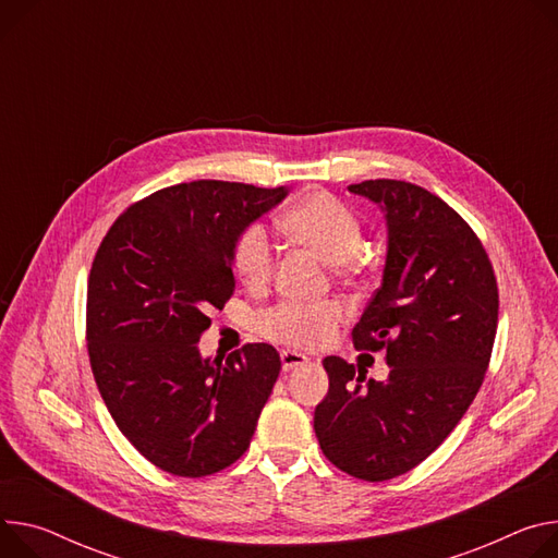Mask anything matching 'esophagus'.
<instances>
[{
  "label": "esophagus",
  "instance_id": "34e87169",
  "mask_svg": "<svg viewBox=\"0 0 558 558\" xmlns=\"http://www.w3.org/2000/svg\"><path fill=\"white\" fill-rule=\"evenodd\" d=\"M280 361H282V369H284V372H291V369H295V367H302V365L310 363V359L305 356V353L291 351V349H282V351H280Z\"/></svg>",
  "mask_w": 558,
  "mask_h": 558
}]
</instances>
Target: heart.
<instances>
[{"mask_svg":"<svg viewBox=\"0 0 558 558\" xmlns=\"http://www.w3.org/2000/svg\"><path fill=\"white\" fill-rule=\"evenodd\" d=\"M280 227L291 240L333 263L336 274L347 282H365L376 271L374 253L361 244V216L331 191L314 189L298 197L284 211ZM231 260L246 287H267L276 271V244L269 229L263 222L244 227L233 244ZM344 318L347 312L340 302H280L258 316L256 329L263 338L287 347L316 349L333 338Z\"/></svg>","mask_w":558,"mask_h":558,"instance_id":"obj_1","label":"heart"}]
</instances>
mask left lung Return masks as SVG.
Masks as SVG:
<instances>
[{"mask_svg": "<svg viewBox=\"0 0 558 558\" xmlns=\"http://www.w3.org/2000/svg\"><path fill=\"white\" fill-rule=\"evenodd\" d=\"M349 191L378 202L389 227L383 284L351 338L391 369L363 385L356 365L327 356L314 429L329 463L380 483L421 465L465 416L492 359L498 284L481 238L438 195L402 180Z\"/></svg>", "mask_w": 558, "mask_h": 558, "instance_id": "obj_1", "label": "left lung"}]
</instances>
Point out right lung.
Instances as JSON below:
<instances>
[{"mask_svg": "<svg viewBox=\"0 0 558 558\" xmlns=\"http://www.w3.org/2000/svg\"><path fill=\"white\" fill-rule=\"evenodd\" d=\"M284 195L282 186L182 182L133 202L97 246L86 291L90 369L120 432L173 476L235 463L280 374L267 342L205 361L197 340L207 314L235 291L238 235Z\"/></svg>", "mask_w": 558, "mask_h": 558, "instance_id": "add662e5", "label": "right lung"}]
</instances>
